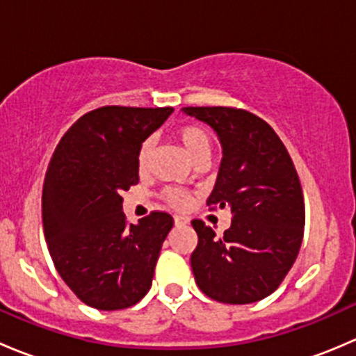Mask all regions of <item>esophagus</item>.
<instances>
[{"label": "esophagus", "instance_id": "34e87169", "mask_svg": "<svg viewBox=\"0 0 356 356\" xmlns=\"http://www.w3.org/2000/svg\"><path fill=\"white\" fill-rule=\"evenodd\" d=\"M174 222H175V225H188L189 224V218L188 217H182V215H175L174 217Z\"/></svg>", "mask_w": 356, "mask_h": 356}]
</instances>
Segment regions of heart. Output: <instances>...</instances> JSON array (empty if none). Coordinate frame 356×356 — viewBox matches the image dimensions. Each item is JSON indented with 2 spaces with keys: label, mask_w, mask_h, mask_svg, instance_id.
Here are the masks:
<instances>
[{
  "label": "heart",
  "mask_w": 356,
  "mask_h": 356,
  "mask_svg": "<svg viewBox=\"0 0 356 356\" xmlns=\"http://www.w3.org/2000/svg\"><path fill=\"white\" fill-rule=\"evenodd\" d=\"M175 138L181 143L186 155L189 156L191 161L198 160L201 156L210 155L211 153L210 136L207 134V131L198 127V125H184V127H179L177 131H175ZM152 141H145L141 145V148H139L138 167L141 172H145L146 167H148L149 158H152ZM163 198L174 208H184L186 204L189 203V196L186 195L184 191H181V189H167V191L163 193Z\"/></svg>",
  "instance_id": "1"
}]
</instances>
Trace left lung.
Wrapping results in <instances>:
<instances>
[{
  "mask_svg": "<svg viewBox=\"0 0 356 356\" xmlns=\"http://www.w3.org/2000/svg\"><path fill=\"white\" fill-rule=\"evenodd\" d=\"M186 115L210 125L222 146L208 207H227L231 227L222 238L193 220L198 246L191 268L198 288L220 303L246 305L274 293L300 251L305 201L296 168L274 129L250 111L188 106Z\"/></svg>",
  "mask_w": 356,
  "mask_h": 356,
  "instance_id": "left-lung-1",
  "label": "left lung"
}]
</instances>
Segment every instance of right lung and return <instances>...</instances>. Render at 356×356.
Masks as SVG:
<instances>
[{
    "mask_svg": "<svg viewBox=\"0 0 356 356\" xmlns=\"http://www.w3.org/2000/svg\"><path fill=\"white\" fill-rule=\"evenodd\" d=\"M174 108L103 106L63 134L42 188V225L65 284L86 305L122 310L152 288L161 245L174 225L153 211L129 225L122 191L138 184L143 143Z\"/></svg>",
    "mask_w": 356,
    "mask_h": 356,
    "instance_id": "obj_1",
    "label": "right lung"
}]
</instances>
